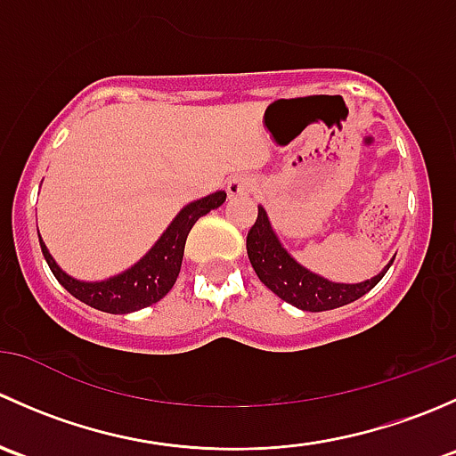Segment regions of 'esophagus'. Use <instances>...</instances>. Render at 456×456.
<instances>
[{"instance_id":"1","label":"esophagus","mask_w":456,"mask_h":456,"mask_svg":"<svg viewBox=\"0 0 456 456\" xmlns=\"http://www.w3.org/2000/svg\"><path fill=\"white\" fill-rule=\"evenodd\" d=\"M229 199H242V196H249L254 191V178H249L247 174H236L227 181L224 185Z\"/></svg>"}]
</instances>
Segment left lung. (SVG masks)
Returning <instances> with one entry per match:
<instances>
[{
    "instance_id": "1",
    "label": "left lung",
    "mask_w": 456,
    "mask_h": 456,
    "mask_svg": "<svg viewBox=\"0 0 456 456\" xmlns=\"http://www.w3.org/2000/svg\"><path fill=\"white\" fill-rule=\"evenodd\" d=\"M247 256H249L251 266L266 289H271L275 296L282 297L289 305L302 311H314V314L339 309V306L360 300L384 278L388 266L393 265L390 262L381 273L366 280V282H330V280L322 278V275L305 269L300 262L293 260L291 254L280 245L278 236L269 223V216L262 207H257V218L247 233Z\"/></svg>"
}]
</instances>
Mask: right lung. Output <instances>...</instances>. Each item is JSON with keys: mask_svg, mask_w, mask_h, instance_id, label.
Instances as JSON below:
<instances>
[{"mask_svg": "<svg viewBox=\"0 0 456 456\" xmlns=\"http://www.w3.org/2000/svg\"><path fill=\"white\" fill-rule=\"evenodd\" d=\"M224 199H227L224 191H216V194H209L205 199L194 200L187 207H183L181 214L165 229L159 242L132 269L123 271V273L114 275V278L101 280V282H81V280L68 275L54 262L48 247L44 245V240L39 236L41 254H44L45 262H48L50 271L59 280V284L68 293H72L77 300L86 302L92 309L105 311V314H132V311L156 305L160 297L167 296L169 289L176 282L178 273H181L185 240L190 236L191 227H194V223L200 216L209 214L211 209L223 205Z\"/></svg>", "mask_w": 456, "mask_h": 456, "instance_id": "right-lung-1", "label": "right lung"}]
</instances>
